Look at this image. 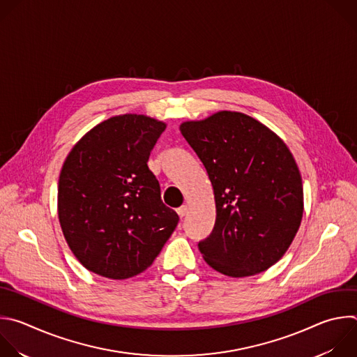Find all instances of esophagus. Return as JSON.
Wrapping results in <instances>:
<instances>
[{
  "label": "esophagus",
  "mask_w": 357,
  "mask_h": 357,
  "mask_svg": "<svg viewBox=\"0 0 357 357\" xmlns=\"http://www.w3.org/2000/svg\"><path fill=\"white\" fill-rule=\"evenodd\" d=\"M178 214H179V217H183L186 213H188V206L186 204H183V206H181L178 210Z\"/></svg>",
  "instance_id": "obj_1"
}]
</instances>
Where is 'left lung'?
Masks as SVG:
<instances>
[{
  "label": "left lung",
  "mask_w": 357,
  "mask_h": 357,
  "mask_svg": "<svg viewBox=\"0 0 357 357\" xmlns=\"http://www.w3.org/2000/svg\"><path fill=\"white\" fill-rule=\"evenodd\" d=\"M214 192L215 224L203 259L229 278L254 276L289 250L304 211L301 174L284 142L257 119L220 110L179 126Z\"/></svg>",
  "instance_id": "8db88e82"
}]
</instances>
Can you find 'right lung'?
<instances>
[{
	"label": "right lung",
	"instance_id": "right-lung-1",
	"mask_svg": "<svg viewBox=\"0 0 357 357\" xmlns=\"http://www.w3.org/2000/svg\"><path fill=\"white\" fill-rule=\"evenodd\" d=\"M167 123L137 113L112 116L68 153L59 178L57 213L79 264L123 280L151 266L179 217L161 200L147 161Z\"/></svg>",
	"mask_w": 357,
	"mask_h": 357
}]
</instances>
